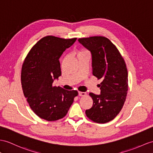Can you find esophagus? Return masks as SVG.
<instances>
[{
  "label": "esophagus",
  "mask_w": 153,
  "mask_h": 153,
  "mask_svg": "<svg viewBox=\"0 0 153 153\" xmlns=\"http://www.w3.org/2000/svg\"><path fill=\"white\" fill-rule=\"evenodd\" d=\"M85 95H86V93H85V92L79 91V96H85Z\"/></svg>",
  "instance_id": "obj_1"
}]
</instances>
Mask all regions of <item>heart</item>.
<instances>
[{
	"instance_id": "1",
	"label": "heart",
	"mask_w": 153,
	"mask_h": 153,
	"mask_svg": "<svg viewBox=\"0 0 153 153\" xmlns=\"http://www.w3.org/2000/svg\"><path fill=\"white\" fill-rule=\"evenodd\" d=\"M88 53V52L86 51H80L79 53V54L78 55H80V54H84V53Z\"/></svg>"
}]
</instances>
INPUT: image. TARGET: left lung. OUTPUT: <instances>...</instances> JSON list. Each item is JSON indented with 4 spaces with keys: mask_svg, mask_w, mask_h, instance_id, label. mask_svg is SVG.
I'll use <instances>...</instances> for the list:
<instances>
[{
    "mask_svg": "<svg viewBox=\"0 0 153 153\" xmlns=\"http://www.w3.org/2000/svg\"><path fill=\"white\" fill-rule=\"evenodd\" d=\"M78 41L90 51L94 76L102 80L99 85L100 94H89L94 103L90 109L85 110V114L93 121L105 123L117 116L126 100L128 71L125 62L116 47L105 37L94 36Z\"/></svg>",
    "mask_w": 153,
    "mask_h": 153,
    "instance_id": "obj_1",
    "label": "left lung"
}]
</instances>
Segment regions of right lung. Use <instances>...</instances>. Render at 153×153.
I'll use <instances>...</instances> for the list:
<instances>
[{"instance_id": "right-lung-1", "label": "right lung", "mask_w": 153, "mask_h": 153, "mask_svg": "<svg viewBox=\"0 0 153 153\" xmlns=\"http://www.w3.org/2000/svg\"><path fill=\"white\" fill-rule=\"evenodd\" d=\"M76 40L44 37L25 59L21 71L23 94L33 112L45 120L64 117L78 95L77 91H68L53 85L62 74L59 58Z\"/></svg>"}]
</instances>
